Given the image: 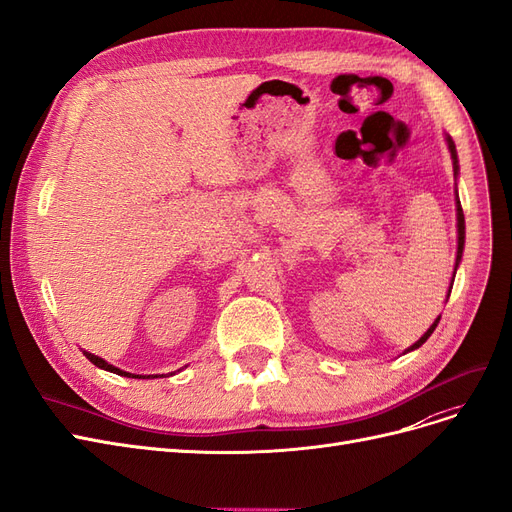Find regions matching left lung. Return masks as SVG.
<instances>
[{"instance_id": "obj_1", "label": "left lung", "mask_w": 512, "mask_h": 512, "mask_svg": "<svg viewBox=\"0 0 512 512\" xmlns=\"http://www.w3.org/2000/svg\"><path fill=\"white\" fill-rule=\"evenodd\" d=\"M447 139V146H449V152H451V158H453V175L457 178V171H460V165H457V150H455V144H453V139L447 135L445 137ZM455 195H457V190H455ZM455 207H457V258H455V271H457V264H460V260H462V252H464V239H466V222H464V211H462V205H460V199H455ZM455 271H453V279H455ZM451 288H453V284L449 286V294H451ZM449 298V296H447ZM438 322H440V317H436L434 320V324L424 332V337H421L417 343H413L407 351H413V349H417V347H421L424 345L426 341H428V337L430 334L434 332V328L438 326Z\"/></svg>"}]
</instances>
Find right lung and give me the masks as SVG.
<instances>
[{"mask_svg":"<svg viewBox=\"0 0 512 512\" xmlns=\"http://www.w3.org/2000/svg\"><path fill=\"white\" fill-rule=\"evenodd\" d=\"M84 356L91 360L95 366H99V368H103V370H110V373H116V375H120V377H131V379H148V377H142V375H133V373H127V370H120V368H116L114 364H108L105 362L103 358H99V356H95V354H88V351H84Z\"/></svg>","mask_w":512,"mask_h":512,"instance_id":"1","label":"right lung"}]
</instances>
